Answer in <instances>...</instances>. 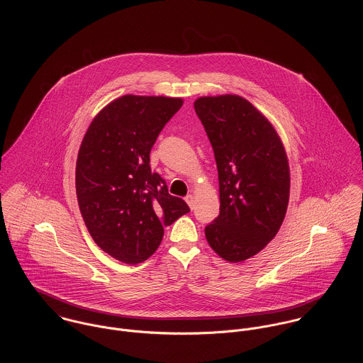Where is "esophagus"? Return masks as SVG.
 <instances>
[{
    "label": "esophagus",
    "mask_w": 363,
    "mask_h": 363,
    "mask_svg": "<svg viewBox=\"0 0 363 363\" xmlns=\"http://www.w3.org/2000/svg\"><path fill=\"white\" fill-rule=\"evenodd\" d=\"M184 200H186V203H187V204H189V207L191 208V209H193V208H194V203H196V201H194V197H193V196H191V194H189V196H186V199H184Z\"/></svg>",
    "instance_id": "1"
}]
</instances>
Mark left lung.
Returning <instances> with one entry per match:
<instances>
[{"mask_svg":"<svg viewBox=\"0 0 363 363\" xmlns=\"http://www.w3.org/2000/svg\"><path fill=\"white\" fill-rule=\"evenodd\" d=\"M218 167L219 215L206 228L212 250L229 262L261 252L279 230L291 173L284 144L269 120L239 95L194 102Z\"/></svg>","mask_w":363,"mask_h":363,"instance_id":"obj_1","label":"left lung"}]
</instances>
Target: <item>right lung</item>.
<instances>
[{
	"label": "right lung",
	"mask_w": 363,
	"mask_h": 363,
	"mask_svg": "<svg viewBox=\"0 0 363 363\" xmlns=\"http://www.w3.org/2000/svg\"><path fill=\"white\" fill-rule=\"evenodd\" d=\"M182 104V98L120 96L95 116L81 143L79 211L95 243L121 262L151 257L163 228L190 211L150 166L159 133Z\"/></svg>",
	"instance_id": "1"
}]
</instances>
